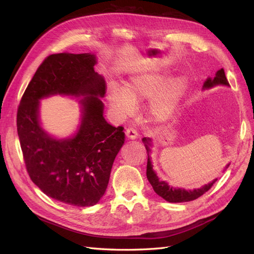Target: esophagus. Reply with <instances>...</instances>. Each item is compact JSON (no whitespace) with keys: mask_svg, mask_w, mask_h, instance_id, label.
<instances>
[{"mask_svg":"<svg viewBox=\"0 0 254 254\" xmlns=\"http://www.w3.org/2000/svg\"><path fill=\"white\" fill-rule=\"evenodd\" d=\"M126 135L127 137L131 138V139H134L137 137V130L135 127H127L126 130Z\"/></svg>","mask_w":254,"mask_h":254,"instance_id":"1","label":"esophagus"}]
</instances>
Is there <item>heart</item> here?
<instances>
[{"instance_id":"obj_1","label":"heart","mask_w":254,"mask_h":254,"mask_svg":"<svg viewBox=\"0 0 254 254\" xmlns=\"http://www.w3.org/2000/svg\"><path fill=\"white\" fill-rule=\"evenodd\" d=\"M163 75L156 72H142L133 75L122 88L108 90L110 106L123 116L130 115L134 105L150 99L147 107L149 118L155 122H164L174 115L185 93L187 80L178 76L165 83Z\"/></svg>"}]
</instances>
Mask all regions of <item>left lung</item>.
I'll list each match as a JSON object with an SVG mask.
<instances>
[{
	"mask_svg": "<svg viewBox=\"0 0 254 254\" xmlns=\"http://www.w3.org/2000/svg\"><path fill=\"white\" fill-rule=\"evenodd\" d=\"M218 84H223V85H229L227 78H226L225 75V71L224 68L219 69V71L216 73V76H215L214 79L208 78L206 82L204 83V88H209L213 87L215 85ZM142 142L144 143L145 147H146L147 154L150 152L149 150V138H143ZM146 176L147 179L149 181L150 185H152L154 191L158 194L159 196L163 197L164 199H166L167 202L170 203H181V202H190L193 201V199H196L197 197H199L205 192H207L210 188L213 187V185L216 180H214L212 183H208L207 186H205L201 189H197V190H193V191H187L183 190V189H175L172 187H169L168 183H166L165 181H160L158 179V177L156 176V174L153 170V166L152 163H150V159L148 157L147 159V168H146Z\"/></svg>",
	"mask_w": 254,
	"mask_h": 254,
	"instance_id": "left-lung-1",
	"label": "left lung"
}]
</instances>
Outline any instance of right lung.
<instances>
[{"instance_id": "right-lung-1", "label": "right lung", "mask_w": 254, "mask_h": 254, "mask_svg": "<svg viewBox=\"0 0 254 254\" xmlns=\"http://www.w3.org/2000/svg\"><path fill=\"white\" fill-rule=\"evenodd\" d=\"M90 53L47 57L27 86L17 109V132L27 172L48 196L74 206H93L104 196L113 161L124 143V127L108 123L99 97L105 80ZM61 93L84 95L83 119L74 138L56 140L37 121L39 99Z\"/></svg>"}]
</instances>
